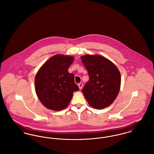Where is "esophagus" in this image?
<instances>
[{
  "label": "esophagus",
  "instance_id": "obj_1",
  "mask_svg": "<svg viewBox=\"0 0 154 154\" xmlns=\"http://www.w3.org/2000/svg\"><path fill=\"white\" fill-rule=\"evenodd\" d=\"M83 83H79L78 84V86H79V88L80 89H82V88H83Z\"/></svg>",
  "mask_w": 154,
  "mask_h": 154
}]
</instances>
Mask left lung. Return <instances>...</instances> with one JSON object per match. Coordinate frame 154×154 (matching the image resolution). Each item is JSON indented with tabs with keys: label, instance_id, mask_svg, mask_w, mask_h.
I'll return each mask as SVG.
<instances>
[{
	"label": "left lung",
	"instance_id": "8db88e82",
	"mask_svg": "<svg viewBox=\"0 0 154 154\" xmlns=\"http://www.w3.org/2000/svg\"><path fill=\"white\" fill-rule=\"evenodd\" d=\"M81 60L89 76L82 90L91 107L101 109L111 105L118 95L121 74L116 65L100 55H85Z\"/></svg>",
	"mask_w": 154,
	"mask_h": 154
}]
</instances>
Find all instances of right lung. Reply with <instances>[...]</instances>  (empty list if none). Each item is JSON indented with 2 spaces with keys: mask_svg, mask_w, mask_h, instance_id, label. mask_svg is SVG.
I'll use <instances>...</instances> for the list:
<instances>
[{
  "mask_svg": "<svg viewBox=\"0 0 154 154\" xmlns=\"http://www.w3.org/2000/svg\"><path fill=\"white\" fill-rule=\"evenodd\" d=\"M73 60L72 56L55 55L41 66L35 76L37 96L49 109H64L70 103L73 92L79 89L75 83L74 74L68 71Z\"/></svg>",
  "mask_w": 154,
  "mask_h": 154,
  "instance_id": "right-lung-1",
  "label": "right lung"
}]
</instances>
